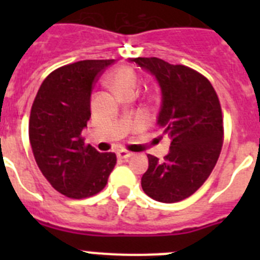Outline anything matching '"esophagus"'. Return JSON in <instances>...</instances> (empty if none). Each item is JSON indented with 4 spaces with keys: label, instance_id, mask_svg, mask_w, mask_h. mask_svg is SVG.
Here are the masks:
<instances>
[{
    "label": "esophagus",
    "instance_id": "1",
    "mask_svg": "<svg viewBox=\"0 0 260 260\" xmlns=\"http://www.w3.org/2000/svg\"><path fill=\"white\" fill-rule=\"evenodd\" d=\"M117 156H118L119 158H130L133 156V153L127 152V151H125V150H119V151H117Z\"/></svg>",
    "mask_w": 260,
    "mask_h": 260
}]
</instances>
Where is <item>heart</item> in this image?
<instances>
[{
  "label": "heart",
  "mask_w": 260,
  "mask_h": 260,
  "mask_svg": "<svg viewBox=\"0 0 260 260\" xmlns=\"http://www.w3.org/2000/svg\"><path fill=\"white\" fill-rule=\"evenodd\" d=\"M107 84L113 89L117 96L127 92H135L138 87V78L134 71L128 68H118L110 73L107 78Z\"/></svg>",
  "instance_id": "1"
}]
</instances>
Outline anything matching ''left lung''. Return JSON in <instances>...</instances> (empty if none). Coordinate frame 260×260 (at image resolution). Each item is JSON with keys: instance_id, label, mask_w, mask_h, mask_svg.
Instances as JSON below:
<instances>
[{"instance_id": "1", "label": "left lung", "mask_w": 260, "mask_h": 260, "mask_svg": "<svg viewBox=\"0 0 260 260\" xmlns=\"http://www.w3.org/2000/svg\"><path fill=\"white\" fill-rule=\"evenodd\" d=\"M153 75L161 89V107L156 123L171 138L164 161L148 155L142 189L162 203L187 198L207 180L222 147V114L210 80L183 65L164 59H130Z\"/></svg>"}]
</instances>
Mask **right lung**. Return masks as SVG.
Returning a JSON list of instances; mask_svg holds the SVG:
<instances>
[{"label": "right lung", "mask_w": 260, "mask_h": 260, "mask_svg": "<svg viewBox=\"0 0 260 260\" xmlns=\"http://www.w3.org/2000/svg\"><path fill=\"white\" fill-rule=\"evenodd\" d=\"M114 59H84L62 66L41 83L29 116V142L41 173L58 192L82 199L105 187L116 165L80 137L91 117L96 78Z\"/></svg>", "instance_id": "obj_1"}]
</instances>
